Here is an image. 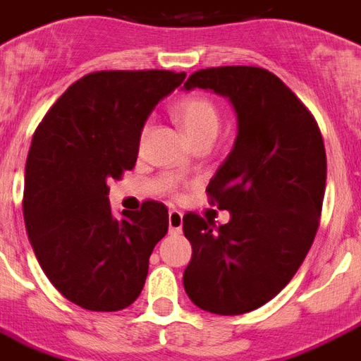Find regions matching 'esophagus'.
I'll use <instances>...</instances> for the list:
<instances>
[{"label": "esophagus", "mask_w": 361, "mask_h": 361, "mask_svg": "<svg viewBox=\"0 0 361 361\" xmlns=\"http://www.w3.org/2000/svg\"><path fill=\"white\" fill-rule=\"evenodd\" d=\"M169 233H180L183 230V212L178 211H169Z\"/></svg>", "instance_id": "esophagus-1"}]
</instances>
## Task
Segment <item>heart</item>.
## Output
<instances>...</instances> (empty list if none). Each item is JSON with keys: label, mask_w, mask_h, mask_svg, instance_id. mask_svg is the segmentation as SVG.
Listing matches in <instances>:
<instances>
[{"label": "heart", "mask_w": 361, "mask_h": 361, "mask_svg": "<svg viewBox=\"0 0 361 361\" xmlns=\"http://www.w3.org/2000/svg\"><path fill=\"white\" fill-rule=\"evenodd\" d=\"M173 114L183 128L190 142L201 137H214L220 126V114L209 99L200 96H190L175 103Z\"/></svg>", "instance_id": "b5f03b06"}]
</instances>
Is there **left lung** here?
<instances>
[{
    "label": "left lung",
    "instance_id": "8db88e82",
    "mask_svg": "<svg viewBox=\"0 0 361 361\" xmlns=\"http://www.w3.org/2000/svg\"><path fill=\"white\" fill-rule=\"evenodd\" d=\"M194 88L230 102L237 135L207 186L230 222L184 214L192 259L183 284L194 305L233 317L273 300L303 264L322 211L326 150L312 114L267 69H201L183 90Z\"/></svg>",
    "mask_w": 361,
    "mask_h": 361
}]
</instances>
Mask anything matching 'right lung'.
I'll use <instances>...</instances> for the list:
<instances>
[{
	"label": "right lung",
	"instance_id": "right-lung-1",
	"mask_svg": "<svg viewBox=\"0 0 361 361\" xmlns=\"http://www.w3.org/2000/svg\"><path fill=\"white\" fill-rule=\"evenodd\" d=\"M173 71H97L77 80L33 133L24 175V222L33 252L63 298L120 311L139 298L149 258L167 233V207L120 212L109 180L137 161L145 122L183 85Z\"/></svg>",
	"mask_w": 361,
	"mask_h": 361
}]
</instances>
